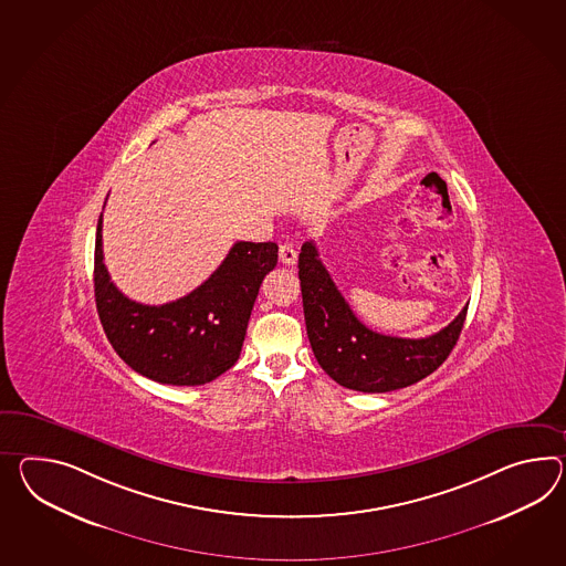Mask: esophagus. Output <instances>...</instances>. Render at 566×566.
<instances>
[{
	"label": "esophagus",
	"instance_id": "obj_1",
	"mask_svg": "<svg viewBox=\"0 0 566 566\" xmlns=\"http://www.w3.org/2000/svg\"><path fill=\"white\" fill-rule=\"evenodd\" d=\"M277 255H280V262L286 263V265H294L296 258H298V251H296L292 243H282Z\"/></svg>",
	"mask_w": 566,
	"mask_h": 566
}]
</instances>
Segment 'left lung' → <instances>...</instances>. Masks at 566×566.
Instances as JSON below:
<instances>
[{
    "label": "left lung",
    "mask_w": 566,
    "mask_h": 566,
    "mask_svg": "<svg viewBox=\"0 0 566 566\" xmlns=\"http://www.w3.org/2000/svg\"><path fill=\"white\" fill-rule=\"evenodd\" d=\"M298 277L306 333L318 366L337 385L359 392L397 390L438 370L454 349L469 311L464 306L448 327L429 337H392L368 329L354 315L313 241L301 249Z\"/></svg>",
    "instance_id": "left-lung-1"
}]
</instances>
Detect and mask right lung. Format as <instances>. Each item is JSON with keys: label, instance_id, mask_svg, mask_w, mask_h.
Masks as SVG:
<instances>
[{"label": "right lung", "instance_id": "add662e5", "mask_svg": "<svg viewBox=\"0 0 566 566\" xmlns=\"http://www.w3.org/2000/svg\"><path fill=\"white\" fill-rule=\"evenodd\" d=\"M277 263V245L237 241L207 282L161 306L135 303L114 286L104 265L97 219L94 292L97 315L114 352L161 385L198 386L239 359L263 277Z\"/></svg>", "mask_w": 566, "mask_h": 566}]
</instances>
